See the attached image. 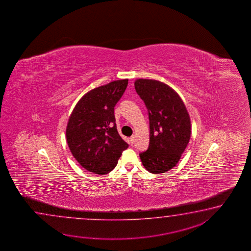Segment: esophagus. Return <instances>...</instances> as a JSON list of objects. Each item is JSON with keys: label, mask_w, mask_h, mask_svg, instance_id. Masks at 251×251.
Here are the masks:
<instances>
[{"label": "esophagus", "mask_w": 251, "mask_h": 251, "mask_svg": "<svg viewBox=\"0 0 251 251\" xmlns=\"http://www.w3.org/2000/svg\"><path fill=\"white\" fill-rule=\"evenodd\" d=\"M129 141H130V144H133V143H134V136H132L131 138L129 139Z\"/></svg>", "instance_id": "34e87169"}]
</instances>
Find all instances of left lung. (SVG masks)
<instances>
[{
    "mask_svg": "<svg viewBox=\"0 0 251 251\" xmlns=\"http://www.w3.org/2000/svg\"><path fill=\"white\" fill-rule=\"evenodd\" d=\"M134 88L149 117V147L140 158L151 173H164L176 166L189 142V115L180 97L163 82L139 79Z\"/></svg>",
    "mask_w": 251,
    "mask_h": 251,
    "instance_id": "1",
    "label": "left lung"
}]
</instances>
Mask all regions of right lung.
Masks as SVG:
<instances>
[{
    "instance_id": "obj_1",
    "label": "right lung",
    "mask_w": 251,
    "mask_h": 251,
    "mask_svg": "<svg viewBox=\"0 0 251 251\" xmlns=\"http://www.w3.org/2000/svg\"><path fill=\"white\" fill-rule=\"evenodd\" d=\"M127 84V79L115 80L91 90L80 99L70 117L66 128L70 151L90 172L109 173L128 148L118 133L114 115V107Z\"/></svg>"
}]
</instances>
